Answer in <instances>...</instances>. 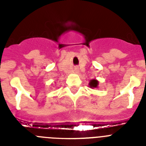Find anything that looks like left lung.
I'll list each match as a JSON object with an SVG mask.
<instances>
[{
	"instance_id": "8db88e82",
	"label": "left lung",
	"mask_w": 146,
	"mask_h": 146,
	"mask_svg": "<svg viewBox=\"0 0 146 146\" xmlns=\"http://www.w3.org/2000/svg\"><path fill=\"white\" fill-rule=\"evenodd\" d=\"M89 87L91 88H98V85H99V81L97 80H90L88 83Z\"/></svg>"
}]
</instances>
